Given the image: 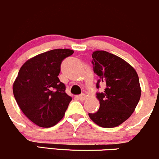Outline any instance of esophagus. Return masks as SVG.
<instances>
[{
    "label": "esophagus",
    "mask_w": 159,
    "mask_h": 159,
    "mask_svg": "<svg viewBox=\"0 0 159 159\" xmlns=\"http://www.w3.org/2000/svg\"><path fill=\"white\" fill-rule=\"evenodd\" d=\"M78 99L80 100V101H84L85 99V94H80V95L77 96Z\"/></svg>",
    "instance_id": "esophagus-1"
}]
</instances>
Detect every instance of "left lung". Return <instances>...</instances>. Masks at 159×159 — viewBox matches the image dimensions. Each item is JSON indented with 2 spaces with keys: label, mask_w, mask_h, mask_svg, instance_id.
I'll return each instance as SVG.
<instances>
[{
  "label": "left lung",
  "mask_w": 159,
  "mask_h": 159,
  "mask_svg": "<svg viewBox=\"0 0 159 159\" xmlns=\"http://www.w3.org/2000/svg\"><path fill=\"white\" fill-rule=\"evenodd\" d=\"M92 57L94 72L99 78L96 87H106L96 94L99 110L89 116L101 127H116L131 116L140 101L138 75L128 62L108 52L94 51Z\"/></svg>",
  "instance_id": "8db88e82"
}]
</instances>
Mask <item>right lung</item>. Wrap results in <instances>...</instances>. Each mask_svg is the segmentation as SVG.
I'll return each mask as SVG.
<instances>
[{"label":"right lung","mask_w":159,"mask_h":159,"mask_svg":"<svg viewBox=\"0 0 159 159\" xmlns=\"http://www.w3.org/2000/svg\"><path fill=\"white\" fill-rule=\"evenodd\" d=\"M73 53L68 49L46 52L27 61L19 71L14 97L23 113L40 127L56 125L72 100L58 76L62 61Z\"/></svg>","instance_id":"add662e5"}]
</instances>
